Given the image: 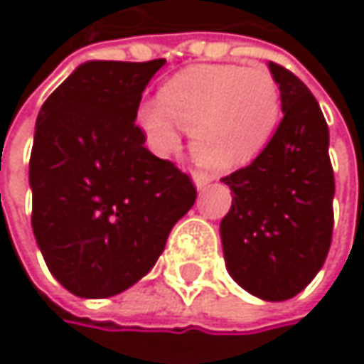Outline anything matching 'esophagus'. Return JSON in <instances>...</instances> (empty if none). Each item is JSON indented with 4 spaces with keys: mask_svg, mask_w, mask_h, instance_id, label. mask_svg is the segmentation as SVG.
<instances>
[{
    "mask_svg": "<svg viewBox=\"0 0 364 364\" xmlns=\"http://www.w3.org/2000/svg\"><path fill=\"white\" fill-rule=\"evenodd\" d=\"M191 179H193V183H196V187H198V189H204L208 183L213 181V175H206V173H193V177H191Z\"/></svg>",
    "mask_w": 364,
    "mask_h": 364,
    "instance_id": "1",
    "label": "esophagus"
}]
</instances>
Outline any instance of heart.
<instances>
[{
    "label": "heart",
    "instance_id": "1",
    "mask_svg": "<svg viewBox=\"0 0 364 364\" xmlns=\"http://www.w3.org/2000/svg\"><path fill=\"white\" fill-rule=\"evenodd\" d=\"M280 122V90L263 67L196 65L171 77L160 101L136 111V124L158 154L191 132V156L213 171L247 166L267 147Z\"/></svg>",
    "mask_w": 364,
    "mask_h": 364
}]
</instances>
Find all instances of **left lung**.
<instances>
[{"label":"left lung","instance_id":"obj_1","mask_svg":"<svg viewBox=\"0 0 364 364\" xmlns=\"http://www.w3.org/2000/svg\"><path fill=\"white\" fill-rule=\"evenodd\" d=\"M267 67L284 117L249 166L221 179L234 198L219 232L230 276L259 299L284 301L301 293L327 259L335 179L318 101L289 69Z\"/></svg>","mask_w":364,"mask_h":364}]
</instances>
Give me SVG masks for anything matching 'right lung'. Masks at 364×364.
I'll use <instances>...</instances> for the list:
<instances>
[{
    "instance_id": "obj_1",
    "label": "right lung",
    "mask_w": 364,
    "mask_h": 364,
    "mask_svg": "<svg viewBox=\"0 0 364 364\" xmlns=\"http://www.w3.org/2000/svg\"><path fill=\"white\" fill-rule=\"evenodd\" d=\"M164 63L88 60L37 115L31 225L48 269L77 297L103 299L139 282L196 202L191 179L156 158L134 124Z\"/></svg>"
}]
</instances>
